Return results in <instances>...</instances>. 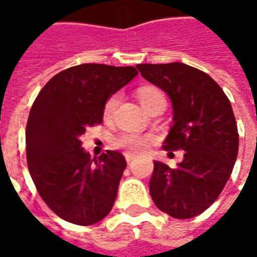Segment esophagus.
<instances>
[{"label": "esophagus", "mask_w": 257, "mask_h": 257, "mask_svg": "<svg viewBox=\"0 0 257 257\" xmlns=\"http://www.w3.org/2000/svg\"><path fill=\"white\" fill-rule=\"evenodd\" d=\"M134 158H135V157L131 156V154H125V160H126V162H128V164H131Z\"/></svg>", "instance_id": "34e87169"}]
</instances>
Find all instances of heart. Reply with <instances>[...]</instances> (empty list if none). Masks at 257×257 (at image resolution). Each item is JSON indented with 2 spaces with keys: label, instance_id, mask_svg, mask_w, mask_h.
<instances>
[{
  "label": "heart",
  "instance_id": "b5f03b06",
  "mask_svg": "<svg viewBox=\"0 0 257 257\" xmlns=\"http://www.w3.org/2000/svg\"><path fill=\"white\" fill-rule=\"evenodd\" d=\"M138 99L142 103V106L145 107L147 111L150 112L153 108H156L160 104H167L165 100V95L162 93V90L157 86H151V85H146L142 86L136 92ZM118 101H119V96L111 95L104 103L103 106V117L104 119H110L112 114L115 111ZM115 146L118 149H121L123 153L131 154V156H136V154H142L145 153L153 143H154V138L150 135H136V134H123L119 135L115 139Z\"/></svg>",
  "mask_w": 257,
  "mask_h": 257
}]
</instances>
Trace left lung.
Segmentation results:
<instances>
[{
  "label": "left lung",
  "mask_w": 257,
  "mask_h": 257,
  "mask_svg": "<svg viewBox=\"0 0 257 257\" xmlns=\"http://www.w3.org/2000/svg\"><path fill=\"white\" fill-rule=\"evenodd\" d=\"M173 104V126L164 150H183L175 168L154 161L150 195L175 219H191L213 204L224 189L238 154V128L230 100L219 84L183 63L138 64Z\"/></svg>",
  "instance_id": "obj_1"
}]
</instances>
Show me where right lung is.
<instances>
[{"mask_svg":"<svg viewBox=\"0 0 257 257\" xmlns=\"http://www.w3.org/2000/svg\"><path fill=\"white\" fill-rule=\"evenodd\" d=\"M136 75L132 66H74L49 79L31 106L29 171L44 202L66 221L90 226L111 210L126 161L114 150L90 160L79 138L103 122L107 99Z\"/></svg>","mask_w":257,"mask_h":257,"instance_id":"add662e5","label":"right lung"}]
</instances>
